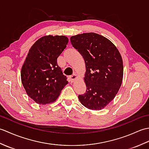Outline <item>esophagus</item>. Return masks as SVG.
Wrapping results in <instances>:
<instances>
[{"label":"esophagus","mask_w":149,"mask_h":149,"mask_svg":"<svg viewBox=\"0 0 149 149\" xmlns=\"http://www.w3.org/2000/svg\"><path fill=\"white\" fill-rule=\"evenodd\" d=\"M68 78H69V79H70V81L71 83H73V82L75 81V80L77 79V75L74 74L73 75H70V76H69Z\"/></svg>","instance_id":"obj_1"}]
</instances>
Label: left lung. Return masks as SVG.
Instances as JSON below:
<instances>
[{
  "instance_id": "8db88e82",
  "label": "left lung",
  "mask_w": 149,
  "mask_h": 149,
  "mask_svg": "<svg viewBox=\"0 0 149 149\" xmlns=\"http://www.w3.org/2000/svg\"><path fill=\"white\" fill-rule=\"evenodd\" d=\"M70 42L83 56L86 66V90L78 96L79 99L88 109H102L115 98L121 86L122 56L111 41L94 33L73 36Z\"/></svg>"
}]
</instances>
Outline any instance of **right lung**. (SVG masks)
Returning a JSON list of instances; mask_svg holds the SVG:
<instances>
[{"mask_svg":"<svg viewBox=\"0 0 149 149\" xmlns=\"http://www.w3.org/2000/svg\"><path fill=\"white\" fill-rule=\"evenodd\" d=\"M68 42L65 36H45L30 49L22 68L21 79L28 96L36 103L54 102L68 83L57 64Z\"/></svg>","mask_w":149,"mask_h":149,"instance_id":"add662e5","label":"right lung"}]
</instances>
